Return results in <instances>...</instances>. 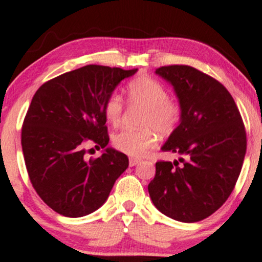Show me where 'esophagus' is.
I'll use <instances>...</instances> for the list:
<instances>
[{
	"label": "esophagus",
	"mask_w": 262,
	"mask_h": 262,
	"mask_svg": "<svg viewBox=\"0 0 262 262\" xmlns=\"http://www.w3.org/2000/svg\"><path fill=\"white\" fill-rule=\"evenodd\" d=\"M139 162H140V159H137V158L129 159V165H130V166H135V165H138Z\"/></svg>",
	"instance_id": "obj_1"
}]
</instances>
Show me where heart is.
<instances>
[{
    "label": "heart",
    "instance_id": "b5f03b06",
    "mask_svg": "<svg viewBox=\"0 0 262 262\" xmlns=\"http://www.w3.org/2000/svg\"><path fill=\"white\" fill-rule=\"evenodd\" d=\"M128 102L133 106L144 108L140 130L118 132L113 135L112 144L119 151L130 156H143L154 148L156 132L161 135L172 133L180 123L182 107L179 102L169 98L167 90L159 81L141 76L128 83ZM123 112V100L118 93H112L104 102V116L110 124H119Z\"/></svg>",
    "mask_w": 262,
    "mask_h": 262
}]
</instances>
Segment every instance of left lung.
I'll return each instance as SVG.
<instances>
[{
  "label": "left lung",
  "instance_id": "8db88e82",
  "mask_svg": "<svg viewBox=\"0 0 262 262\" xmlns=\"http://www.w3.org/2000/svg\"><path fill=\"white\" fill-rule=\"evenodd\" d=\"M155 74L173 87L182 107L180 124L161 148L180 159L156 162L148 191L162 214L194 223L221 208L234 189L246 152L244 123L228 90L208 75L187 65Z\"/></svg>",
  "mask_w": 262,
  "mask_h": 262
}]
</instances>
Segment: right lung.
Listing matches in <instances>:
<instances>
[{
	"label": "right lung",
	"instance_id": "add662e5",
	"mask_svg": "<svg viewBox=\"0 0 262 262\" xmlns=\"http://www.w3.org/2000/svg\"><path fill=\"white\" fill-rule=\"evenodd\" d=\"M138 69L86 65L49 80L33 96L22 127V150L29 180L39 197L59 214L79 218L107 201L127 170L128 156L107 148L104 102ZM103 148L89 162L83 145Z\"/></svg>",
	"mask_w": 262,
	"mask_h": 262
}]
</instances>
